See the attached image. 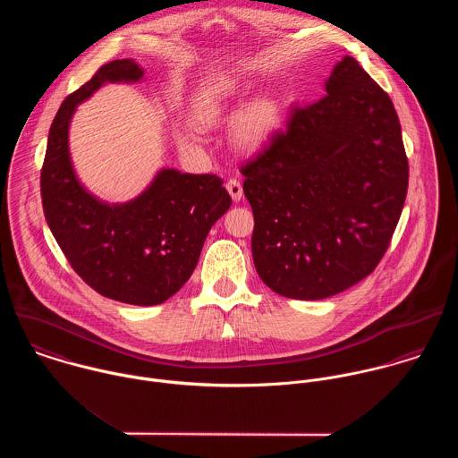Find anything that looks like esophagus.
Returning <instances> with one entry per match:
<instances>
[{
    "label": "esophagus",
    "mask_w": 458,
    "mask_h": 458,
    "mask_svg": "<svg viewBox=\"0 0 458 458\" xmlns=\"http://www.w3.org/2000/svg\"><path fill=\"white\" fill-rule=\"evenodd\" d=\"M225 187H227V192L233 197V200H240L243 197V187H242L240 180L231 178V180H227Z\"/></svg>",
    "instance_id": "esophagus-1"
}]
</instances>
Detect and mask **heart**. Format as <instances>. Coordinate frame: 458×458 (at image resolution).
Here are the masks:
<instances>
[{
  "instance_id": "b5f03b06",
  "label": "heart",
  "mask_w": 458,
  "mask_h": 458,
  "mask_svg": "<svg viewBox=\"0 0 458 458\" xmlns=\"http://www.w3.org/2000/svg\"><path fill=\"white\" fill-rule=\"evenodd\" d=\"M234 95L233 84H224L208 89L197 100L196 118L200 123L215 122L225 109L227 100ZM282 123V107L275 98H259L249 104L236 120V135L245 146H259L266 142ZM182 146H192L194 137L180 133Z\"/></svg>"
}]
</instances>
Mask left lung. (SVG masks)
<instances>
[{
    "label": "left lung",
    "instance_id": "left-lung-1",
    "mask_svg": "<svg viewBox=\"0 0 458 458\" xmlns=\"http://www.w3.org/2000/svg\"><path fill=\"white\" fill-rule=\"evenodd\" d=\"M242 174L262 282L293 300L352 287L388 250L407 194L409 164L392 98L344 56L325 97L291 107Z\"/></svg>",
    "mask_w": 458,
    "mask_h": 458
}]
</instances>
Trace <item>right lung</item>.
Instances as JSON below:
<instances>
[{
  "label": "right lung",
  "mask_w": 458,
  "mask_h": 458,
  "mask_svg": "<svg viewBox=\"0 0 458 458\" xmlns=\"http://www.w3.org/2000/svg\"><path fill=\"white\" fill-rule=\"evenodd\" d=\"M133 60L100 66L58 109L40 173L47 225L73 271L98 294L131 305H160L196 269L211 225L231 196L216 174L164 169L151 187L127 204L109 206L77 182L68 155V123L79 102L104 82H133Z\"/></svg>",
  "instance_id": "add662e5"
}]
</instances>
